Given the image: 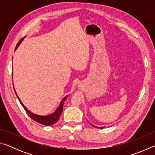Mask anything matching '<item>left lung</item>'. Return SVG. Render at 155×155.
<instances>
[{
	"label": "left lung",
	"instance_id": "8db88e82",
	"mask_svg": "<svg viewBox=\"0 0 155 155\" xmlns=\"http://www.w3.org/2000/svg\"><path fill=\"white\" fill-rule=\"evenodd\" d=\"M91 126H93V127H95V128H104L103 127H96V126H94V125H92V124H91Z\"/></svg>",
	"mask_w": 155,
	"mask_h": 155
}]
</instances>
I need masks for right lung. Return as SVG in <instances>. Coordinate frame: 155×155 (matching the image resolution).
I'll return each instance as SVG.
<instances>
[{
    "label": "right lung",
    "mask_w": 155,
    "mask_h": 155,
    "mask_svg": "<svg viewBox=\"0 0 155 155\" xmlns=\"http://www.w3.org/2000/svg\"><path fill=\"white\" fill-rule=\"evenodd\" d=\"M25 38L21 39L19 42L18 43L17 46H16V47H15V51L18 48V46H20V44L22 43V41H23V40H24ZM14 90H15V89H14ZM15 94H16V96L18 97V99L19 100L20 104H22V106L23 107V108L25 109L26 112H27V114L29 115L31 118H32L33 120H35V121H36L37 122H38V123H40V124H43V125H45V126H48H48H51L52 124H55V123L57 121H58L59 117H60V115H61V113H62V111H63V107H64V101H65V100H66V98H68V96H69V95H67V96H65V97H64V98H63V99L61 100V102H60L59 105L58 106V107H57L55 111H54L53 113H52V114L46 115H38V114H34V113L29 111V110H28L27 108V107H26L24 105V104H23V103H22V101H20V98L17 95V93H16V91H15Z\"/></svg>",
    "instance_id": "1"
}]
</instances>
